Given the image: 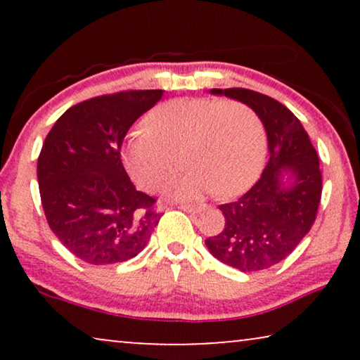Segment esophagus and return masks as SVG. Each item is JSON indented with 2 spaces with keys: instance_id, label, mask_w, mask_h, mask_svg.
I'll return each mask as SVG.
<instances>
[{
  "instance_id": "esophagus-1",
  "label": "esophagus",
  "mask_w": 360,
  "mask_h": 360,
  "mask_svg": "<svg viewBox=\"0 0 360 360\" xmlns=\"http://www.w3.org/2000/svg\"><path fill=\"white\" fill-rule=\"evenodd\" d=\"M179 208L188 211V213H200L201 210H205V205H180Z\"/></svg>"
}]
</instances>
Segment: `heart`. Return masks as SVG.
Segmentation results:
<instances>
[{
  "label": "heart",
  "mask_w": 360,
  "mask_h": 360,
  "mask_svg": "<svg viewBox=\"0 0 360 360\" xmlns=\"http://www.w3.org/2000/svg\"><path fill=\"white\" fill-rule=\"evenodd\" d=\"M181 154L191 169L175 184V196L239 195L262 170L264 126L244 103L176 98L152 111L147 126L132 132L122 160L137 185L157 190L176 175Z\"/></svg>",
  "instance_id": "1"
}]
</instances>
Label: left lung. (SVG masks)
Instances as JSON below:
<instances>
[{"label":"left lung","mask_w":360,"mask_h":360,"mask_svg":"<svg viewBox=\"0 0 360 360\" xmlns=\"http://www.w3.org/2000/svg\"><path fill=\"white\" fill-rule=\"evenodd\" d=\"M211 93L252 108L264 122L270 157L252 188L219 206L224 229L205 244L216 259L240 272L265 270L287 259L316 219L323 190L318 154L298 117L274 98L248 88ZM285 169L292 175L290 186L281 181Z\"/></svg>","instance_id":"1"}]
</instances>
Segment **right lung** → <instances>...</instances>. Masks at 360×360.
<instances>
[{
  "mask_svg": "<svg viewBox=\"0 0 360 360\" xmlns=\"http://www.w3.org/2000/svg\"><path fill=\"white\" fill-rule=\"evenodd\" d=\"M164 90H127L68 108L37 159L44 213L57 239L83 262L108 265L136 257L160 213L137 191L121 162V146L137 117Z\"/></svg>",
  "mask_w": 360,
  "mask_h": 360,
  "instance_id": "right-lung-1",
  "label": "right lung"
}]
</instances>
